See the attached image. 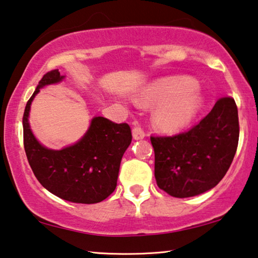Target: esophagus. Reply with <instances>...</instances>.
<instances>
[{
    "label": "esophagus",
    "mask_w": 258,
    "mask_h": 258,
    "mask_svg": "<svg viewBox=\"0 0 258 258\" xmlns=\"http://www.w3.org/2000/svg\"><path fill=\"white\" fill-rule=\"evenodd\" d=\"M132 136H133V139L140 140V139H144L146 134H145L144 128H142L141 126L136 125V126H134V127H133V130H132Z\"/></svg>",
    "instance_id": "esophagus-1"
}]
</instances>
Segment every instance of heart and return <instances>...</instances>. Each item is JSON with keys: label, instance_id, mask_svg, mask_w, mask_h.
<instances>
[{"label": "heart", "instance_id": "1", "mask_svg": "<svg viewBox=\"0 0 258 258\" xmlns=\"http://www.w3.org/2000/svg\"><path fill=\"white\" fill-rule=\"evenodd\" d=\"M189 78L160 80L146 88L139 102L161 104L154 113V122L163 132H176L187 125L197 112L199 97Z\"/></svg>", "mask_w": 258, "mask_h": 258}]
</instances>
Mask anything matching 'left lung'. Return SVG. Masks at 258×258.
I'll return each mask as SVG.
<instances>
[{"instance_id":"8db88e82","label":"left lung","mask_w":258,"mask_h":258,"mask_svg":"<svg viewBox=\"0 0 258 258\" xmlns=\"http://www.w3.org/2000/svg\"><path fill=\"white\" fill-rule=\"evenodd\" d=\"M234 98H219L197 125L175 136H152L157 186L176 198L194 197L224 178L239 144Z\"/></svg>"}]
</instances>
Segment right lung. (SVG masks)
<instances>
[{
  "instance_id": "right-lung-1",
  "label": "right lung",
  "mask_w": 258,
  "mask_h": 258,
  "mask_svg": "<svg viewBox=\"0 0 258 258\" xmlns=\"http://www.w3.org/2000/svg\"><path fill=\"white\" fill-rule=\"evenodd\" d=\"M59 69L46 73L26 103L23 114V138L29 164L36 178L56 197L72 203L104 201L117 186L121 157L132 141L131 127L104 117H95L84 137L61 151L45 148L31 132L30 105L41 87L60 82Z\"/></svg>"
}]
</instances>
